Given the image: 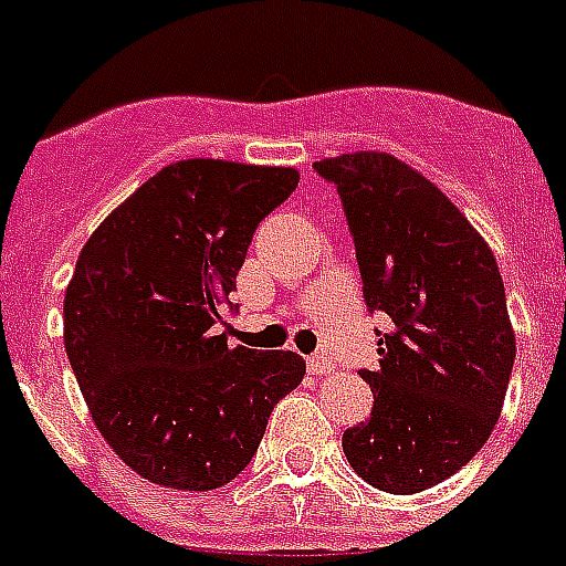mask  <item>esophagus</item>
I'll use <instances>...</instances> for the list:
<instances>
[{
	"label": "esophagus",
	"instance_id": "34e87169",
	"mask_svg": "<svg viewBox=\"0 0 566 566\" xmlns=\"http://www.w3.org/2000/svg\"><path fill=\"white\" fill-rule=\"evenodd\" d=\"M308 373L311 376H328V373H335V364H332V358H326V355H311Z\"/></svg>",
	"mask_w": 566,
	"mask_h": 566
}]
</instances>
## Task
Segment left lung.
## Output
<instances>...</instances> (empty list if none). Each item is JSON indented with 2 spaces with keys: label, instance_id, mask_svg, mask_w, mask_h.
<instances>
[{
  "label": "left lung",
  "instance_id": "left-lung-1",
  "mask_svg": "<svg viewBox=\"0 0 566 566\" xmlns=\"http://www.w3.org/2000/svg\"><path fill=\"white\" fill-rule=\"evenodd\" d=\"M344 202L364 302L394 323L378 335L370 420L344 431L364 482L420 493L458 473L500 420L514 328L491 247L426 176L385 153L314 164Z\"/></svg>",
  "mask_w": 566,
  "mask_h": 566
}]
</instances>
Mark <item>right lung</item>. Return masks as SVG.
Masks as SVG:
<instances>
[{
	"label": "right lung",
	"mask_w": 566,
	"mask_h": 566,
	"mask_svg": "<svg viewBox=\"0 0 566 566\" xmlns=\"http://www.w3.org/2000/svg\"><path fill=\"white\" fill-rule=\"evenodd\" d=\"M296 185L293 167L170 164L105 217L75 261L66 358L102 438L149 482L229 484L305 376L296 353L231 349L217 335L258 222Z\"/></svg>",
	"instance_id": "1"
}]
</instances>
